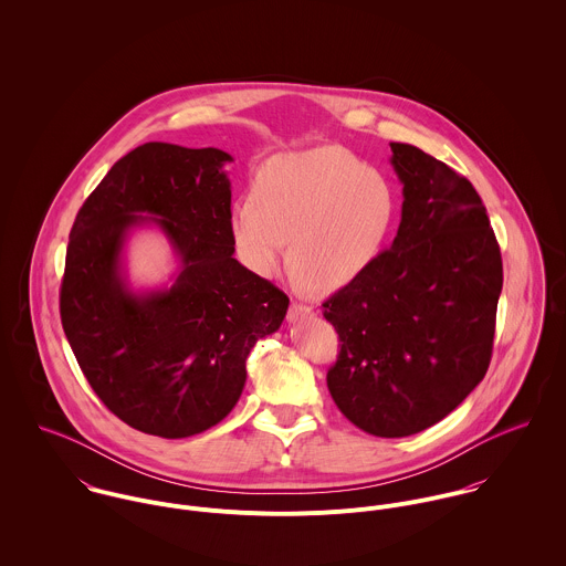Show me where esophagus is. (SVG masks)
<instances>
[{
  "instance_id": "1",
  "label": "esophagus",
  "mask_w": 566,
  "mask_h": 566,
  "mask_svg": "<svg viewBox=\"0 0 566 566\" xmlns=\"http://www.w3.org/2000/svg\"><path fill=\"white\" fill-rule=\"evenodd\" d=\"M312 316V307H307V305H303V303H292V307H290V312H287V321L290 323H298V321H303V318H310Z\"/></svg>"
}]
</instances>
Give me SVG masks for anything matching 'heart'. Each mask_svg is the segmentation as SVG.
<instances>
[{
	"label": "heart",
	"mask_w": 566,
	"mask_h": 566,
	"mask_svg": "<svg viewBox=\"0 0 566 566\" xmlns=\"http://www.w3.org/2000/svg\"><path fill=\"white\" fill-rule=\"evenodd\" d=\"M254 197L229 211V233L243 265L272 276L290 243L294 279L339 290L370 270L399 216L392 178L344 148L285 153L263 163Z\"/></svg>",
	"instance_id": "obj_1"
}]
</instances>
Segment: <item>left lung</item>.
Here are the masks:
<instances>
[{
	"instance_id": "left-lung-1",
	"label": "left lung",
	"mask_w": 566,
	"mask_h": 566,
	"mask_svg": "<svg viewBox=\"0 0 566 566\" xmlns=\"http://www.w3.org/2000/svg\"><path fill=\"white\" fill-rule=\"evenodd\" d=\"M390 148L401 224L370 270L323 305L342 342L326 386L355 427L403 438L484 379L503 265L475 187L416 146Z\"/></svg>"
}]
</instances>
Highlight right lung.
<instances>
[{
    "instance_id": "add662e5",
    "label": "right lung",
    "mask_w": 566,
    "mask_h": 566,
    "mask_svg": "<svg viewBox=\"0 0 566 566\" xmlns=\"http://www.w3.org/2000/svg\"><path fill=\"white\" fill-rule=\"evenodd\" d=\"M233 157L150 142L115 163L70 233L61 321L93 392L159 438L218 424L242 397L252 346L279 331L290 298L233 256ZM157 226L179 259L161 289L135 291L125 243Z\"/></svg>"
}]
</instances>
